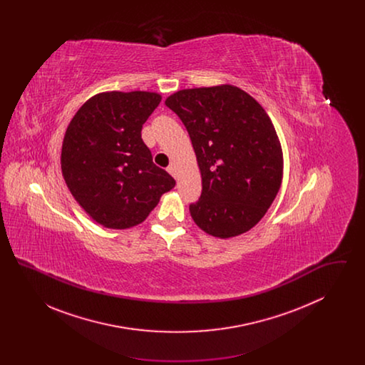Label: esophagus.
Here are the masks:
<instances>
[{
	"label": "esophagus",
	"instance_id": "obj_1",
	"mask_svg": "<svg viewBox=\"0 0 365 365\" xmlns=\"http://www.w3.org/2000/svg\"><path fill=\"white\" fill-rule=\"evenodd\" d=\"M167 171H168V174H171L174 178H176V168H175L174 164L168 165V167H167Z\"/></svg>",
	"mask_w": 365,
	"mask_h": 365
}]
</instances>
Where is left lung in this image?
Listing matches in <instances>:
<instances>
[{"instance_id": "8db88e82", "label": "left lung", "mask_w": 365, "mask_h": 365, "mask_svg": "<svg viewBox=\"0 0 365 365\" xmlns=\"http://www.w3.org/2000/svg\"><path fill=\"white\" fill-rule=\"evenodd\" d=\"M185 124L202 178L190 204L195 225L217 238L256 226L282 183L283 157L274 124L238 87L186 88L165 100Z\"/></svg>"}]
</instances>
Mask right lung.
<instances>
[{"mask_svg":"<svg viewBox=\"0 0 365 365\" xmlns=\"http://www.w3.org/2000/svg\"><path fill=\"white\" fill-rule=\"evenodd\" d=\"M160 101V94L149 91L101 93L68 124L61 149L64 180L78 204L103 226H137L175 186L140 138Z\"/></svg>","mask_w":365,"mask_h":365,"instance_id":"right-lung-1","label":"right lung"}]
</instances>
